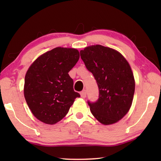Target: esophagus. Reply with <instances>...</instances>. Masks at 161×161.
Segmentation results:
<instances>
[{"label":"esophagus","instance_id":"34e87169","mask_svg":"<svg viewBox=\"0 0 161 161\" xmlns=\"http://www.w3.org/2000/svg\"><path fill=\"white\" fill-rule=\"evenodd\" d=\"M80 95H81V98H85L86 96V91H85V90H83L82 92H81Z\"/></svg>","mask_w":161,"mask_h":161}]
</instances>
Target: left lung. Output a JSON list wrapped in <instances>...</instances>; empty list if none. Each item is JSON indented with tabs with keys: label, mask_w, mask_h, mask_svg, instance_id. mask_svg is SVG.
<instances>
[{
	"label": "left lung",
	"mask_w": 161,
	"mask_h": 161,
	"mask_svg": "<svg viewBox=\"0 0 161 161\" xmlns=\"http://www.w3.org/2000/svg\"><path fill=\"white\" fill-rule=\"evenodd\" d=\"M81 58L97 80L99 97L88 102L92 114L103 125L117 123L129 112L135 92V80L126 59L114 49L90 45L80 51Z\"/></svg>",
	"instance_id": "left-lung-1"
}]
</instances>
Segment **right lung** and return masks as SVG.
Here are the masks:
<instances>
[{
    "mask_svg": "<svg viewBox=\"0 0 161 161\" xmlns=\"http://www.w3.org/2000/svg\"><path fill=\"white\" fill-rule=\"evenodd\" d=\"M80 59L77 49L58 47L38 57L25 77L24 97L32 114L53 125L67 115L80 95L73 89L68 72Z\"/></svg>",
    "mask_w": 161,
    "mask_h": 161,
    "instance_id": "obj_1",
    "label": "right lung"
}]
</instances>
